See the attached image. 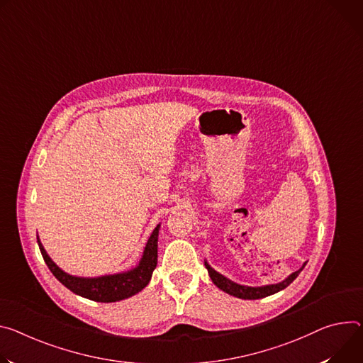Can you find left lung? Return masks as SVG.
Instances as JSON below:
<instances>
[{
  "instance_id": "obj_1",
  "label": "left lung",
  "mask_w": 363,
  "mask_h": 363,
  "mask_svg": "<svg viewBox=\"0 0 363 363\" xmlns=\"http://www.w3.org/2000/svg\"><path fill=\"white\" fill-rule=\"evenodd\" d=\"M306 267V265H304ZM304 267L301 269H298L296 272L291 274L285 281L279 282V284H275V285H267V286H257V288H253V286H245V285H239V284H235L233 281H230L227 278H224L223 275H220L218 272H216L208 263L206 262V268L208 269V275L210 278L213 279V282L220 288L223 289L224 292L233 295V296H238V298H242V300H259V298H263V296H268V295H272L284 288H286L296 277H298V274L304 269Z\"/></svg>"
}]
</instances>
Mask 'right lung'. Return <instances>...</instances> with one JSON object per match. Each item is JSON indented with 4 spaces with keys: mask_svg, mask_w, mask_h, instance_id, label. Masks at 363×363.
<instances>
[{
    "mask_svg": "<svg viewBox=\"0 0 363 363\" xmlns=\"http://www.w3.org/2000/svg\"><path fill=\"white\" fill-rule=\"evenodd\" d=\"M157 235H159V225L150 235L143 252V257L138 268L131 269L128 272L107 275L101 278H78V277L65 274L48 256L39 239H38V243L48 268L56 277V279L62 282L68 289H71L74 294L84 296V298H88L96 303H116L138 294L149 284L157 263Z\"/></svg>",
    "mask_w": 363,
    "mask_h": 363,
    "instance_id": "right-lung-1",
    "label": "right lung"
}]
</instances>
